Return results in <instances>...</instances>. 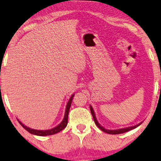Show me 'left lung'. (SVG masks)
I'll use <instances>...</instances> for the list:
<instances>
[{
	"instance_id": "1",
	"label": "left lung",
	"mask_w": 161,
	"mask_h": 161,
	"mask_svg": "<svg viewBox=\"0 0 161 161\" xmlns=\"http://www.w3.org/2000/svg\"><path fill=\"white\" fill-rule=\"evenodd\" d=\"M90 108H91V114H92V116L93 118V120L94 121H95V124H96V126L99 128L100 130H102L103 132H106V133H108V134H112V135H115V134H121V133H124V132H128L130 131V130H133L135 128L138 127L139 125H140V124H137L136 126H133V127H127V128H124V129H120V130H106L104 129V127H102V126L100 125L99 124H98V122L97 121V120H96V115H95V113H94V111L93 110V108H92L91 106H90Z\"/></svg>"
}]
</instances>
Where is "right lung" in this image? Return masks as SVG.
I'll return each mask as SVG.
<instances>
[{"instance_id": "1", "label": "right lung", "mask_w": 161, "mask_h": 161, "mask_svg": "<svg viewBox=\"0 0 161 161\" xmlns=\"http://www.w3.org/2000/svg\"><path fill=\"white\" fill-rule=\"evenodd\" d=\"M74 95H73L70 96L69 101H68L67 106H66V110H65V117H64V119L63 120V121L61 122L60 124H59L58 126L53 128L51 130H33L31 129V128L27 127L26 126H25L24 124L21 123V122L18 120L19 123L20 124V125L24 128L25 130H27L28 132H30L31 134H34L36 135V136H51V135H54L56 133H58L59 132H60L63 130V129H65L68 124V113H69V110L70 108V105H71V102L73 100V98H74Z\"/></svg>"}]
</instances>
